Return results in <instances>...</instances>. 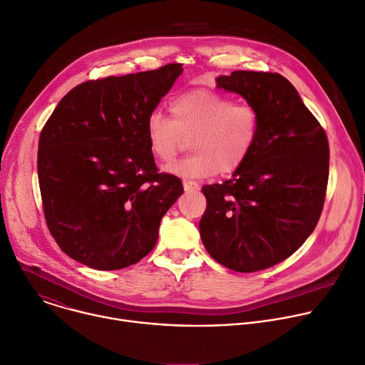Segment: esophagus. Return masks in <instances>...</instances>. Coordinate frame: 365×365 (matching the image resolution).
Segmentation results:
<instances>
[{"label": "esophagus", "instance_id": "obj_1", "mask_svg": "<svg viewBox=\"0 0 365 365\" xmlns=\"http://www.w3.org/2000/svg\"><path fill=\"white\" fill-rule=\"evenodd\" d=\"M184 190L185 192H192V191H198L200 187L195 181H191V180H185L184 181Z\"/></svg>", "mask_w": 365, "mask_h": 365}]
</instances>
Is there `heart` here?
I'll return each mask as SVG.
<instances>
[{
    "mask_svg": "<svg viewBox=\"0 0 365 365\" xmlns=\"http://www.w3.org/2000/svg\"><path fill=\"white\" fill-rule=\"evenodd\" d=\"M171 118L152 111L146 118L150 153L160 162L173 160L185 139L194 150L165 170L184 178L235 173L250 158L259 133L261 113L250 101L225 94L194 90L173 98Z\"/></svg>",
    "mask_w": 365,
    "mask_h": 365,
    "instance_id": "b5f03b06",
    "label": "heart"
}]
</instances>
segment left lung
<instances>
[{"label": "left lung", "mask_w": 365, "mask_h": 365, "mask_svg": "<svg viewBox=\"0 0 365 365\" xmlns=\"http://www.w3.org/2000/svg\"><path fill=\"white\" fill-rule=\"evenodd\" d=\"M216 81L258 107L261 126L232 178L201 188L200 236L223 267L255 272L287 259L314 230L327 197L328 136L279 73L235 71Z\"/></svg>", "instance_id": "obj_1"}]
</instances>
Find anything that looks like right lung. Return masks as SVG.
Here are the masks:
<instances>
[{
    "label": "right lung",
    "mask_w": 365,
    "mask_h": 365,
    "mask_svg": "<svg viewBox=\"0 0 365 365\" xmlns=\"http://www.w3.org/2000/svg\"><path fill=\"white\" fill-rule=\"evenodd\" d=\"M181 63L91 79L72 88L40 132L37 175L51 235L72 259L94 269L126 268L158 240L160 219L184 192L159 173L146 118Z\"/></svg>",
    "instance_id": "right-lung-1"
}]
</instances>
